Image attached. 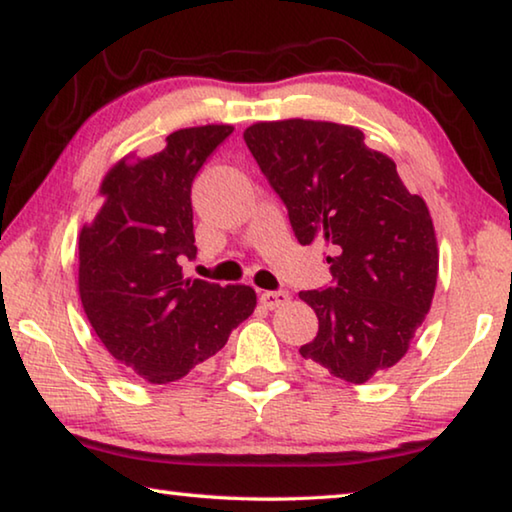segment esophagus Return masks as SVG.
I'll return each instance as SVG.
<instances>
[{
	"instance_id": "esophagus-1",
	"label": "esophagus",
	"mask_w": 512,
	"mask_h": 512,
	"mask_svg": "<svg viewBox=\"0 0 512 512\" xmlns=\"http://www.w3.org/2000/svg\"><path fill=\"white\" fill-rule=\"evenodd\" d=\"M289 300H291L289 291H264L262 296H259V302H262L266 309H277V307L287 305Z\"/></svg>"
}]
</instances>
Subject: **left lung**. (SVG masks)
<instances>
[{"label":"left lung","mask_w":512,"mask_h":512,"mask_svg":"<svg viewBox=\"0 0 512 512\" xmlns=\"http://www.w3.org/2000/svg\"><path fill=\"white\" fill-rule=\"evenodd\" d=\"M244 140L300 244L329 248L332 287L300 291L318 316L300 354L318 372L366 384L404 357L431 309L438 244L429 207L354 126L257 121Z\"/></svg>","instance_id":"8db88e82"}]
</instances>
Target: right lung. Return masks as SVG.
I'll return each instance as SVG.
<instances>
[{
    "mask_svg": "<svg viewBox=\"0 0 512 512\" xmlns=\"http://www.w3.org/2000/svg\"><path fill=\"white\" fill-rule=\"evenodd\" d=\"M235 128H180L149 158L126 155L101 180V210L79 235V293L121 366L169 384L214 357L253 314L255 289L183 277L196 257L192 183Z\"/></svg>",
    "mask_w": 512,
    "mask_h": 512,
    "instance_id": "right-lung-1",
    "label": "right lung"
}]
</instances>
